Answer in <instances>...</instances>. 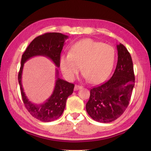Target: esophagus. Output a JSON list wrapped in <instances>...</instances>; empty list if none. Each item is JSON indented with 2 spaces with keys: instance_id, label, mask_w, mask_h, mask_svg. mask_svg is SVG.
<instances>
[{
  "instance_id": "34e87169",
  "label": "esophagus",
  "mask_w": 151,
  "mask_h": 151,
  "mask_svg": "<svg viewBox=\"0 0 151 151\" xmlns=\"http://www.w3.org/2000/svg\"><path fill=\"white\" fill-rule=\"evenodd\" d=\"M83 87L81 86H79V85H75V91H77L78 89H82Z\"/></svg>"
}]
</instances>
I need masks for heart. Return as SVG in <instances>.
<instances>
[{
    "label": "heart",
    "instance_id": "obj_1",
    "mask_svg": "<svg viewBox=\"0 0 151 151\" xmlns=\"http://www.w3.org/2000/svg\"><path fill=\"white\" fill-rule=\"evenodd\" d=\"M115 58L113 47L88 38L74 43L69 54L60 56L59 63L67 80H73L81 68L83 77L93 84H99L110 75Z\"/></svg>",
    "mask_w": 151,
    "mask_h": 151
}]
</instances>
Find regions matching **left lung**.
Returning a JSON list of instances; mask_svg holds the SVG:
<instances>
[{
    "instance_id": "left-lung-1",
    "label": "left lung",
    "mask_w": 151,
    "mask_h": 151,
    "mask_svg": "<svg viewBox=\"0 0 151 151\" xmlns=\"http://www.w3.org/2000/svg\"><path fill=\"white\" fill-rule=\"evenodd\" d=\"M117 63L111 78L90 90L86 105L93 119L100 123H110L117 119L126 110L135 83L133 63L130 54L123 44L117 45Z\"/></svg>"
}]
</instances>
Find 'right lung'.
I'll return each instance as SVG.
<instances>
[{
	"label": "right lung",
	"mask_w": 151,
	"mask_h": 151,
	"mask_svg": "<svg viewBox=\"0 0 151 151\" xmlns=\"http://www.w3.org/2000/svg\"><path fill=\"white\" fill-rule=\"evenodd\" d=\"M68 36L58 32L45 33L32 41L22 55L21 65L18 75L21 93L24 106L37 119L50 122L58 119L63 114L67 97L73 92L75 85L58 77V70L56 69V82L50 97L43 104H34L28 100L22 86V73L24 63L34 56H42L49 58L57 67H60V58L64 43Z\"/></svg>",
	"instance_id": "1"
}]
</instances>
